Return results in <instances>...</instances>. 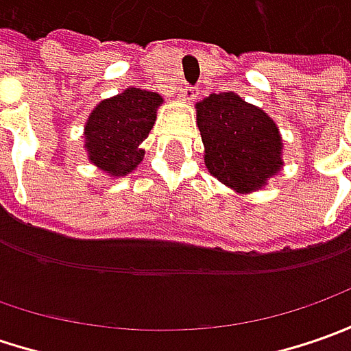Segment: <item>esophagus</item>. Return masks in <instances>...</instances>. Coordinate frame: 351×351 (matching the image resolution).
Wrapping results in <instances>:
<instances>
[{
  "label": "esophagus",
  "mask_w": 351,
  "mask_h": 351,
  "mask_svg": "<svg viewBox=\"0 0 351 351\" xmlns=\"http://www.w3.org/2000/svg\"><path fill=\"white\" fill-rule=\"evenodd\" d=\"M178 95H180V99H183V101H193L197 97V91L193 88H182L180 91H178Z\"/></svg>",
  "instance_id": "esophagus-1"
}]
</instances>
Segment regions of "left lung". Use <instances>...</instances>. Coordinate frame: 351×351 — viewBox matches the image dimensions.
I'll return each mask as SVG.
<instances>
[{
    "label": "left lung",
    "mask_w": 351,
    "mask_h": 351,
    "mask_svg": "<svg viewBox=\"0 0 351 351\" xmlns=\"http://www.w3.org/2000/svg\"><path fill=\"white\" fill-rule=\"evenodd\" d=\"M197 127L207 169L238 193L262 189L283 166L277 125L234 91L210 93L197 103Z\"/></svg>",
    "instance_id": "1"
}]
</instances>
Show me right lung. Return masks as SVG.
Wrapping results in <instances>:
<instances>
[{
  "mask_svg": "<svg viewBox=\"0 0 351 351\" xmlns=\"http://www.w3.org/2000/svg\"><path fill=\"white\" fill-rule=\"evenodd\" d=\"M162 97L154 91L128 88L103 99L86 123V150L91 164L109 176H127L144 158L141 144L152 130Z\"/></svg>",
  "mask_w": 351,
  "mask_h": 351,
  "instance_id": "right-lung-1",
  "label": "right lung"
}]
</instances>
